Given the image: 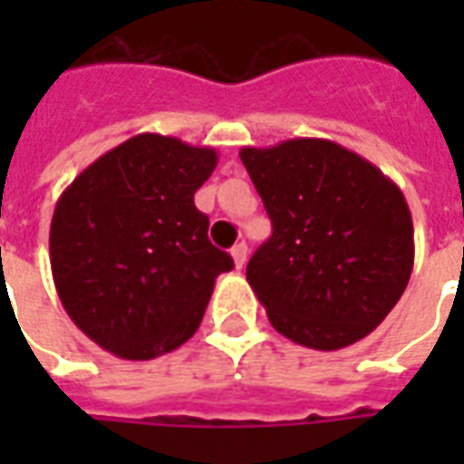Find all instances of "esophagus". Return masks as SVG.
<instances>
[{
	"label": "esophagus",
	"instance_id": "34e87169",
	"mask_svg": "<svg viewBox=\"0 0 464 464\" xmlns=\"http://www.w3.org/2000/svg\"><path fill=\"white\" fill-rule=\"evenodd\" d=\"M231 256L233 261H236V268L241 271L243 266H246V261H248V246H246V243H236L231 248Z\"/></svg>",
	"mask_w": 464,
	"mask_h": 464
}]
</instances>
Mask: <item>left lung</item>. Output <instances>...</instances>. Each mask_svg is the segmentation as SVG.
<instances>
[{"mask_svg": "<svg viewBox=\"0 0 464 464\" xmlns=\"http://www.w3.org/2000/svg\"><path fill=\"white\" fill-rule=\"evenodd\" d=\"M273 223L246 268L276 331L313 350L358 343L385 321L415 261L405 196L328 139L241 149Z\"/></svg>", "mask_w": 464, "mask_h": 464, "instance_id": "left-lung-1", "label": "left lung"}]
</instances>
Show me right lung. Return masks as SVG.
<instances>
[{
    "label": "right lung",
    "mask_w": 464,
    "mask_h": 464,
    "mask_svg": "<svg viewBox=\"0 0 464 464\" xmlns=\"http://www.w3.org/2000/svg\"><path fill=\"white\" fill-rule=\"evenodd\" d=\"M216 163L213 149L139 133L59 196L52 276L69 318L96 345L151 360L198 331L216 278L233 268L193 203Z\"/></svg>",
    "instance_id": "obj_1"
}]
</instances>
